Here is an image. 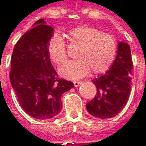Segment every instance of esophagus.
I'll use <instances>...</instances> for the list:
<instances>
[{
    "label": "esophagus",
    "mask_w": 146,
    "mask_h": 146,
    "mask_svg": "<svg viewBox=\"0 0 146 146\" xmlns=\"http://www.w3.org/2000/svg\"><path fill=\"white\" fill-rule=\"evenodd\" d=\"M73 83H74V86L77 87V86H79V85H80V84L82 83V82H78V81H75V82H74Z\"/></svg>",
    "instance_id": "1"
}]
</instances>
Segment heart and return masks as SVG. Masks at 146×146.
Wrapping results in <instances>:
<instances>
[{"instance_id":"1","label":"heart","mask_w":146,"mask_h":146,"mask_svg":"<svg viewBox=\"0 0 146 146\" xmlns=\"http://www.w3.org/2000/svg\"><path fill=\"white\" fill-rule=\"evenodd\" d=\"M66 36L69 43L77 46L75 57L60 67V75L67 79L83 78L89 73H104L113 64L117 44L115 38L108 33L88 25H80L68 30ZM48 53L53 63L60 65L67 60L66 44L62 37L54 34L48 40Z\"/></svg>"}]
</instances>
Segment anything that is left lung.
<instances>
[{"instance_id":"1","label":"left lung","mask_w":146,"mask_h":146,"mask_svg":"<svg viewBox=\"0 0 146 146\" xmlns=\"http://www.w3.org/2000/svg\"><path fill=\"white\" fill-rule=\"evenodd\" d=\"M133 62L128 44H117L116 59L109 71L92 80L97 93L86 103L90 114L101 119L110 118L120 113L128 101L131 89Z\"/></svg>"}]
</instances>
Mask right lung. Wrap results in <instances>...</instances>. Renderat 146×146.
<instances>
[{"mask_svg": "<svg viewBox=\"0 0 146 146\" xmlns=\"http://www.w3.org/2000/svg\"><path fill=\"white\" fill-rule=\"evenodd\" d=\"M40 19L14 47L10 82L22 109L31 117L46 120L62 109L61 96L74 86L59 79L50 61L48 43L54 29Z\"/></svg>", "mask_w": 146, "mask_h": 146, "instance_id": "1", "label": "right lung"}]
</instances>
